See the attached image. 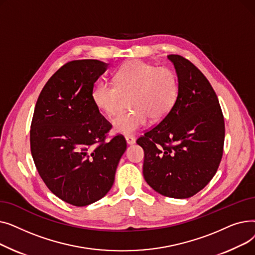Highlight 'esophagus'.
I'll return each mask as SVG.
<instances>
[{
  "mask_svg": "<svg viewBox=\"0 0 255 255\" xmlns=\"http://www.w3.org/2000/svg\"><path fill=\"white\" fill-rule=\"evenodd\" d=\"M125 139H126V142H127V144H129V145H131V144H134L135 143V141H136V139H135V137H133V136H126L125 137Z\"/></svg>",
  "mask_w": 255,
  "mask_h": 255,
  "instance_id": "34e87169",
  "label": "esophagus"
}]
</instances>
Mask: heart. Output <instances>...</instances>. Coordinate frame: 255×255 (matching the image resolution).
<instances>
[{
	"instance_id": "b5f03b06",
	"label": "heart",
	"mask_w": 255,
	"mask_h": 255,
	"mask_svg": "<svg viewBox=\"0 0 255 255\" xmlns=\"http://www.w3.org/2000/svg\"><path fill=\"white\" fill-rule=\"evenodd\" d=\"M115 85L99 83L92 91V100L106 116L118 113L123 96L131 95L132 112L113 120V128L119 134L129 136L152 120H161L175 105L179 94L177 74L168 67H156L139 60L121 66L115 74Z\"/></svg>"
}]
</instances>
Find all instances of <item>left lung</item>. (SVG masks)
<instances>
[{
    "instance_id": "1",
    "label": "left lung",
    "mask_w": 255,
    "mask_h": 255,
    "mask_svg": "<svg viewBox=\"0 0 255 255\" xmlns=\"http://www.w3.org/2000/svg\"><path fill=\"white\" fill-rule=\"evenodd\" d=\"M179 82L171 111L137 139L144 151L142 173L159 194L188 198L215 176L223 153L224 120L206 76L188 60L170 55Z\"/></svg>"
}]
</instances>
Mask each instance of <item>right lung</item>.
<instances>
[{
    "mask_svg": "<svg viewBox=\"0 0 255 255\" xmlns=\"http://www.w3.org/2000/svg\"><path fill=\"white\" fill-rule=\"evenodd\" d=\"M110 64L78 60L53 74L38 97L31 125V152L47 188L64 202L85 207L107 194L127 144L93 103L94 84Z\"/></svg>",
    "mask_w": 255,
    "mask_h": 255,
    "instance_id": "add662e5",
    "label": "right lung"
}]
</instances>
